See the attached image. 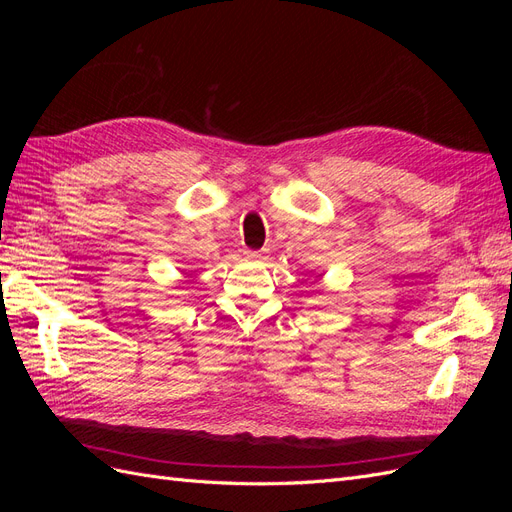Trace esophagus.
Returning <instances> with one entry per match:
<instances>
[{
	"mask_svg": "<svg viewBox=\"0 0 512 512\" xmlns=\"http://www.w3.org/2000/svg\"><path fill=\"white\" fill-rule=\"evenodd\" d=\"M245 258H250V260H262V258H265V252H245Z\"/></svg>",
	"mask_w": 512,
	"mask_h": 512,
	"instance_id": "esophagus-1",
	"label": "esophagus"
}]
</instances>
